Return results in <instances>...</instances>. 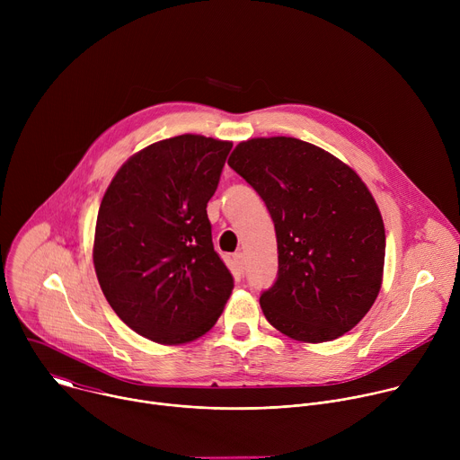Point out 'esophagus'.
Segmentation results:
<instances>
[{
  "mask_svg": "<svg viewBox=\"0 0 460 460\" xmlns=\"http://www.w3.org/2000/svg\"><path fill=\"white\" fill-rule=\"evenodd\" d=\"M233 264H234V268L240 271V273H243V270H245V256H243V252H234L233 254Z\"/></svg>",
  "mask_w": 460,
  "mask_h": 460,
  "instance_id": "1",
  "label": "esophagus"
}]
</instances>
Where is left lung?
<instances>
[{"mask_svg": "<svg viewBox=\"0 0 460 460\" xmlns=\"http://www.w3.org/2000/svg\"><path fill=\"white\" fill-rule=\"evenodd\" d=\"M227 164L275 224L279 273L260 295L270 323L313 344L353 330L380 291L385 254L366 183L333 155L288 137L242 142Z\"/></svg>", "mask_w": 460, "mask_h": 460, "instance_id": "left-lung-1", "label": "left lung"}]
</instances>
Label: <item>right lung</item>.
Here are the masks:
<instances>
[{
    "mask_svg": "<svg viewBox=\"0 0 460 460\" xmlns=\"http://www.w3.org/2000/svg\"><path fill=\"white\" fill-rule=\"evenodd\" d=\"M231 142L181 135L128 158L107 187L94 270L114 313L158 344L209 332L234 288L215 251L208 202Z\"/></svg>",
    "mask_w": 460,
    "mask_h": 460,
    "instance_id": "1",
    "label": "right lung"
}]
</instances>
